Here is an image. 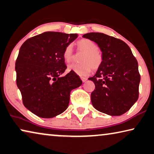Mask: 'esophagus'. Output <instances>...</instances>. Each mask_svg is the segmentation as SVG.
<instances>
[{"label": "esophagus", "mask_w": 154, "mask_h": 154, "mask_svg": "<svg viewBox=\"0 0 154 154\" xmlns=\"http://www.w3.org/2000/svg\"><path fill=\"white\" fill-rule=\"evenodd\" d=\"M81 78V79H82V81L83 82H85L87 80V78L86 77H80Z\"/></svg>", "instance_id": "obj_1"}]
</instances>
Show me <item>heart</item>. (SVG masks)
<instances>
[{
    "label": "heart",
    "mask_w": 154,
    "mask_h": 154,
    "mask_svg": "<svg viewBox=\"0 0 154 154\" xmlns=\"http://www.w3.org/2000/svg\"><path fill=\"white\" fill-rule=\"evenodd\" d=\"M77 51L83 52L79 64H72L68 67V71L73 72L80 76H86L91 72L92 69L97 70L101 67L103 63V53L99 49L98 45L90 39L83 38L76 42ZM65 62H71L74 57L72 46H66L62 53Z\"/></svg>",
    "instance_id": "1"
}]
</instances>
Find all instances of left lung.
<instances>
[{"instance_id":"8db88e82","label":"left lung","mask_w":154,"mask_h":154,"mask_svg":"<svg viewBox=\"0 0 154 154\" xmlns=\"http://www.w3.org/2000/svg\"><path fill=\"white\" fill-rule=\"evenodd\" d=\"M83 38L96 42L103 55V63L94 77L92 106L111 116L125 113L137 101L140 75L136 59L127 44L102 33L84 34Z\"/></svg>"}]
</instances>
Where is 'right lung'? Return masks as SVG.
Here are the masks:
<instances>
[{
  "label": "right lung",
  "instance_id": "obj_1",
  "mask_svg": "<svg viewBox=\"0 0 154 154\" xmlns=\"http://www.w3.org/2000/svg\"><path fill=\"white\" fill-rule=\"evenodd\" d=\"M78 34L48 31L29 38L16 61V84L24 106L41 118H53L64 112L71 90L82 84L73 72L60 77L67 66L62 53Z\"/></svg>",
  "mask_w": 154,
  "mask_h": 154
}]
</instances>
